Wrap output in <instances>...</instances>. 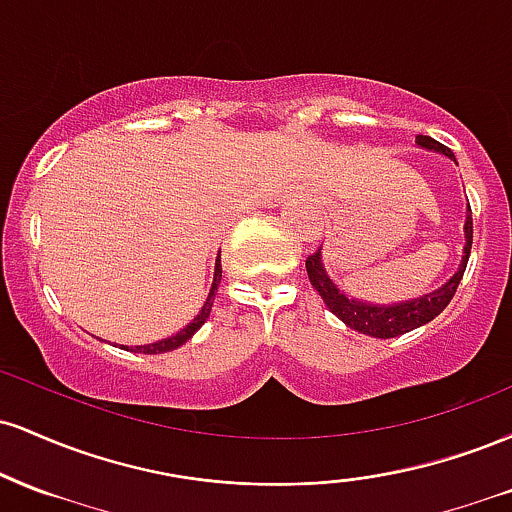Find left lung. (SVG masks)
<instances>
[{
	"label": "left lung",
	"instance_id": "obj_1",
	"mask_svg": "<svg viewBox=\"0 0 512 512\" xmlns=\"http://www.w3.org/2000/svg\"><path fill=\"white\" fill-rule=\"evenodd\" d=\"M416 144L424 146V149L438 151V154L448 156L455 161V154H452L448 146L436 142V139L419 134V137H416ZM320 250L313 252V255L305 260V269H308L310 284H313L315 291L320 293L327 308H330L346 327H351V330L368 334V337H375V339H392V337H399V334L411 332L416 330V327L426 325V322H431L433 317H438L445 308H448L452 296H455L457 286H460L464 269H467L469 252H472V209H467V219H464V255H462L460 267H457V272L452 274L440 289L424 293L421 298H411V301L392 303V305H375V303H363V301H356V298H349L344 291H339L337 284L330 279L325 264H322Z\"/></svg>",
	"mask_w": 512,
	"mask_h": 512
}]
</instances>
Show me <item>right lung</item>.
Listing matches in <instances>:
<instances>
[{
  "instance_id": "1",
  "label": "right lung",
  "mask_w": 512,
  "mask_h": 512,
  "mask_svg": "<svg viewBox=\"0 0 512 512\" xmlns=\"http://www.w3.org/2000/svg\"><path fill=\"white\" fill-rule=\"evenodd\" d=\"M221 284V255L216 257V267H214V284H211V291L207 296V301H204L202 310H199V315L195 317V320L190 322L187 327H182V330L178 334H173V337L168 339H161V342H154V344H144V346H134V349H127V351H134V354H166V351H173L178 349V346H182L187 342V339L195 334L199 327L207 322V317L211 313V305H214V298H216V289H219Z\"/></svg>"
}]
</instances>
